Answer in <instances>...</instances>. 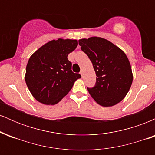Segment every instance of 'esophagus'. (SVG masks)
I'll use <instances>...</instances> for the list:
<instances>
[{"mask_svg":"<svg viewBox=\"0 0 155 155\" xmlns=\"http://www.w3.org/2000/svg\"><path fill=\"white\" fill-rule=\"evenodd\" d=\"M80 74H81V76H83V75H84V72H83V71H80Z\"/></svg>","mask_w":155,"mask_h":155,"instance_id":"34e87169","label":"esophagus"}]
</instances>
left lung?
Listing matches in <instances>:
<instances>
[{
    "label": "left lung",
    "instance_id": "1",
    "mask_svg": "<svg viewBox=\"0 0 155 155\" xmlns=\"http://www.w3.org/2000/svg\"><path fill=\"white\" fill-rule=\"evenodd\" d=\"M79 44L91 60L96 77L95 86L87 88L97 104L110 107L120 103L128 92L133 72L127 55L120 48L101 37L81 38Z\"/></svg>",
    "mask_w": 155,
    "mask_h": 155
}]
</instances>
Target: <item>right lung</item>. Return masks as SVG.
Instances as JSON below:
<instances>
[{"instance_id": "add662e5", "label": "right lung", "mask_w": 155, "mask_h": 155, "mask_svg": "<svg viewBox=\"0 0 155 155\" xmlns=\"http://www.w3.org/2000/svg\"><path fill=\"white\" fill-rule=\"evenodd\" d=\"M77 45L76 39L58 38L44 44L31 55L25 79L35 100L45 105L57 104L81 78L72 72V64L68 60Z\"/></svg>"}]
</instances>
